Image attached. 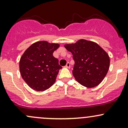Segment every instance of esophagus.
<instances>
[{
    "label": "esophagus",
    "mask_w": 128,
    "mask_h": 128,
    "mask_svg": "<svg viewBox=\"0 0 128 128\" xmlns=\"http://www.w3.org/2000/svg\"><path fill=\"white\" fill-rule=\"evenodd\" d=\"M65 68H70V64L69 62H68L65 65Z\"/></svg>",
    "instance_id": "34e87169"
}]
</instances>
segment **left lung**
<instances>
[{"label":"left lung","instance_id":"left-lung-1","mask_svg":"<svg viewBox=\"0 0 128 128\" xmlns=\"http://www.w3.org/2000/svg\"><path fill=\"white\" fill-rule=\"evenodd\" d=\"M64 46L72 54L75 62L72 74L76 80L87 88L98 86L109 68L108 53L96 42L84 39Z\"/></svg>","mask_w":128,"mask_h":128}]
</instances>
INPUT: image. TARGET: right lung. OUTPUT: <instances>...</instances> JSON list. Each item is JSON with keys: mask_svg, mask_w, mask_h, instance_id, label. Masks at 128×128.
<instances>
[{"mask_svg": "<svg viewBox=\"0 0 128 128\" xmlns=\"http://www.w3.org/2000/svg\"><path fill=\"white\" fill-rule=\"evenodd\" d=\"M60 46L58 43L40 41L33 43L22 55L20 70L27 85L36 91H44L55 83L59 70L58 59L53 52Z\"/></svg>", "mask_w": 128, "mask_h": 128, "instance_id": "right-lung-1", "label": "right lung"}]
</instances>
